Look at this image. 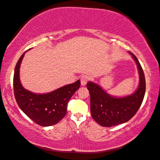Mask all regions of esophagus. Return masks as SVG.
Here are the masks:
<instances>
[{
	"instance_id": "esophagus-1",
	"label": "esophagus",
	"mask_w": 160,
	"mask_h": 160,
	"mask_svg": "<svg viewBox=\"0 0 160 160\" xmlns=\"http://www.w3.org/2000/svg\"><path fill=\"white\" fill-rule=\"evenodd\" d=\"M89 80H90V77L88 75H83L81 77V83L82 86H85Z\"/></svg>"
}]
</instances>
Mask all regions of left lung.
I'll return each instance as SVG.
<instances>
[{
  "label": "left lung",
  "mask_w": 160,
  "mask_h": 160,
  "mask_svg": "<svg viewBox=\"0 0 160 160\" xmlns=\"http://www.w3.org/2000/svg\"><path fill=\"white\" fill-rule=\"evenodd\" d=\"M132 55L138 67L140 82L135 93L123 98H115L108 94L96 83L88 82L87 88L91 97V112L98 124L111 127L128 122L141 107L145 93V78L142 67L137 58Z\"/></svg>",
  "instance_id": "8db88e82"
}]
</instances>
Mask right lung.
Instances as JSON below:
<instances>
[{
    "label": "right lung",
    "mask_w": 160,
    "mask_h": 160,
    "mask_svg": "<svg viewBox=\"0 0 160 160\" xmlns=\"http://www.w3.org/2000/svg\"><path fill=\"white\" fill-rule=\"evenodd\" d=\"M25 52L19 58L14 72L13 87L17 103L23 112L37 124L42 127L55 125L66 115L67 103L79 88L80 80L46 94H36L27 91L19 80V67Z\"/></svg>",
    "instance_id": "1"
}]
</instances>
